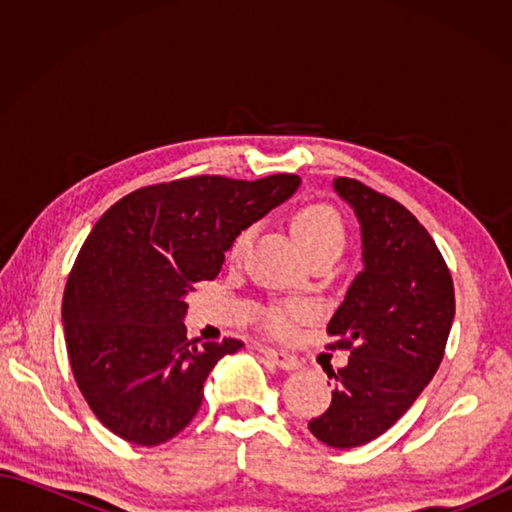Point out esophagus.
<instances>
[{"label": "esophagus", "instance_id": "34e87169", "mask_svg": "<svg viewBox=\"0 0 512 512\" xmlns=\"http://www.w3.org/2000/svg\"><path fill=\"white\" fill-rule=\"evenodd\" d=\"M259 352H262L270 361L277 363L281 369H295L299 365V358L290 352L284 350H275V347H266V345H259Z\"/></svg>", "mask_w": 512, "mask_h": 512}]
</instances>
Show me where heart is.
Instances as JSON below:
<instances>
[{
	"mask_svg": "<svg viewBox=\"0 0 512 512\" xmlns=\"http://www.w3.org/2000/svg\"><path fill=\"white\" fill-rule=\"evenodd\" d=\"M292 231H295L299 244L306 250L312 259L319 253H339L345 246L347 228L341 213L334 206L325 202H312L301 206V209L292 217ZM253 239V226H246L239 231L228 246V259H242L246 248ZM312 317V308L306 301H284L277 306H270L264 312V323L270 332L275 334H290L295 330L299 321H306Z\"/></svg>",
	"mask_w": 512,
	"mask_h": 512,
	"instance_id": "heart-1",
	"label": "heart"
}]
</instances>
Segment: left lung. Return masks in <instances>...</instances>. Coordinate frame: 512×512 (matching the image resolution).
Returning a JSON list of instances; mask_svg holds the SVG:
<instances>
[{
    "label": "left lung",
    "mask_w": 512,
    "mask_h": 512,
    "mask_svg": "<svg viewBox=\"0 0 512 512\" xmlns=\"http://www.w3.org/2000/svg\"><path fill=\"white\" fill-rule=\"evenodd\" d=\"M334 189L361 222L365 268L328 323V347L350 350V361L328 374L332 402L308 429L328 447L352 449L385 433L438 372L455 290L416 215L354 178H336Z\"/></svg>",
    "instance_id": "left-lung-1"
}]
</instances>
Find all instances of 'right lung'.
<instances>
[{
  "label": "right lung",
  "instance_id": "add662e5",
  "mask_svg": "<svg viewBox=\"0 0 512 512\" xmlns=\"http://www.w3.org/2000/svg\"><path fill=\"white\" fill-rule=\"evenodd\" d=\"M297 187L295 173L180 178L132 191L94 224L61 317L76 385L118 438L156 447L198 413L206 376L244 343L189 341L184 295L215 279L231 239Z\"/></svg>",
  "mask_w": 512,
  "mask_h": 512
}]
</instances>
